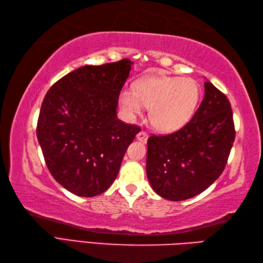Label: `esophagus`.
<instances>
[{"label":"esophagus","instance_id":"obj_1","mask_svg":"<svg viewBox=\"0 0 263 263\" xmlns=\"http://www.w3.org/2000/svg\"><path fill=\"white\" fill-rule=\"evenodd\" d=\"M137 140H139V141L142 142V143H146L148 141V135H147L146 132L140 131L137 135Z\"/></svg>","mask_w":263,"mask_h":263}]
</instances>
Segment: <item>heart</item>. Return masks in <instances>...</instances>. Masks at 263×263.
I'll return each instance as SVG.
<instances>
[{"label":"heart","instance_id":"b5f03b06","mask_svg":"<svg viewBox=\"0 0 263 263\" xmlns=\"http://www.w3.org/2000/svg\"><path fill=\"white\" fill-rule=\"evenodd\" d=\"M200 98V87L191 78L149 77L139 81L135 91L123 90L119 102L128 117L150 108V122L160 132L171 133L192 119Z\"/></svg>","mask_w":263,"mask_h":263}]
</instances>
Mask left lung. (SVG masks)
I'll list each match as a JSON object with an SVG mask.
<instances>
[{
    "instance_id": "obj_1",
    "label": "left lung",
    "mask_w": 263,
    "mask_h": 263,
    "mask_svg": "<svg viewBox=\"0 0 263 263\" xmlns=\"http://www.w3.org/2000/svg\"><path fill=\"white\" fill-rule=\"evenodd\" d=\"M235 139L227 97L206 80L204 97L185 126L148 139L147 176L161 198L182 201L208 189L224 171Z\"/></svg>"
}]
</instances>
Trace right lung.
<instances>
[{
	"instance_id": "add662e5",
	"label": "right lung",
	"mask_w": 263,
	"mask_h": 263,
	"mask_svg": "<svg viewBox=\"0 0 263 263\" xmlns=\"http://www.w3.org/2000/svg\"><path fill=\"white\" fill-rule=\"evenodd\" d=\"M132 64L125 59L81 66L44 98L39 146L55 181L79 197L102 194L113 184L127 147L140 132L117 119L119 96Z\"/></svg>"
}]
</instances>
